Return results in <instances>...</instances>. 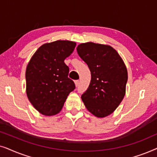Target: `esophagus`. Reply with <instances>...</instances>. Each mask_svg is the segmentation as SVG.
Here are the masks:
<instances>
[{
  "mask_svg": "<svg viewBox=\"0 0 157 157\" xmlns=\"http://www.w3.org/2000/svg\"><path fill=\"white\" fill-rule=\"evenodd\" d=\"M78 84H79V81L78 80L75 81V85H76V86H78Z\"/></svg>",
  "mask_w": 157,
  "mask_h": 157,
  "instance_id": "1",
  "label": "esophagus"
}]
</instances>
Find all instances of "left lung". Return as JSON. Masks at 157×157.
<instances>
[{
  "label": "left lung",
  "instance_id": "8db88e82",
  "mask_svg": "<svg viewBox=\"0 0 157 157\" xmlns=\"http://www.w3.org/2000/svg\"><path fill=\"white\" fill-rule=\"evenodd\" d=\"M76 50L91 75L81 99L95 117H107L116 110L125 96L128 80L125 63L117 51L108 45L88 42L79 44Z\"/></svg>",
  "mask_w": 157,
  "mask_h": 157
}]
</instances>
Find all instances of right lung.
I'll return each mask as SVG.
<instances>
[{
    "instance_id": "1",
    "label": "right lung",
    "mask_w": 157,
    "mask_h": 157,
    "mask_svg": "<svg viewBox=\"0 0 157 157\" xmlns=\"http://www.w3.org/2000/svg\"><path fill=\"white\" fill-rule=\"evenodd\" d=\"M76 44L56 40L42 45L28 63L25 71L26 94L34 108L45 116H53L63 108L68 94L75 89L68 78L69 68L64 60Z\"/></svg>"
}]
</instances>
